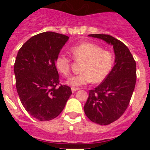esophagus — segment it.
<instances>
[{"label":"esophagus","instance_id":"34e87169","mask_svg":"<svg viewBox=\"0 0 150 150\" xmlns=\"http://www.w3.org/2000/svg\"><path fill=\"white\" fill-rule=\"evenodd\" d=\"M78 89H79L78 88H74V87H72V88H71V91H72L73 93H74V92H75L76 91H77Z\"/></svg>","mask_w":150,"mask_h":150}]
</instances>
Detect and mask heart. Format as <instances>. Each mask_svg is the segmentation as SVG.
Listing matches in <instances>:
<instances>
[{"label":"heart","mask_w":150,"mask_h":150,"mask_svg":"<svg viewBox=\"0 0 150 150\" xmlns=\"http://www.w3.org/2000/svg\"><path fill=\"white\" fill-rule=\"evenodd\" d=\"M76 62H83L81 74L71 76L67 84L72 86H81L93 81L98 83L104 81L112 69L115 57L112 52L105 50L101 46L91 42H84L74 46L70 50ZM71 60L64 54H59L55 59L57 71L67 76L71 71Z\"/></svg>","instance_id":"1"}]
</instances>
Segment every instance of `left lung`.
<instances>
[{
	"label": "left lung",
	"mask_w": 150,
	"mask_h": 150,
	"mask_svg": "<svg viewBox=\"0 0 150 150\" xmlns=\"http://www.w3.org/2000/svg\"><path fill=\"white\" fill-rule=\"evenodd\" d=\"M113 46L115 64L109 75L95 89L90 90L84 112L93 122L107 125L126 110L136 83V62L122 42L108 34H89Z\"/></svg>",
	"instance_id": "left-lung-1"
}]
</instances>
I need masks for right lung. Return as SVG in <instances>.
Returning <instances> with one entry per match:
<instances>
[{
    "label": "right lung",
    "mask_w": 150,
    "mask_h": 150,
    "mask_svg": "<svg viewBox=\"0 0 150 150\" xmlns=\"http://www.w3.org/2000/svg\"><path fill=\"white\" fill-rule=\"evenodd\" d=\"M69 38L52 31L30 38L18 50L14 64L21 103L31 116L50 121L59 116L71 95L67 86H58L55 59Z\"/></svg>",
    "instance_id": "obj_1"
}]
</instances>
